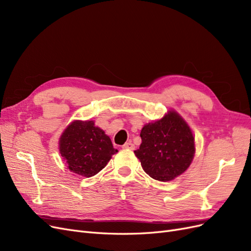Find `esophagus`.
Here are the masks:
<instances>
[{"label": "esophagus", "mask_w": 251, "mask_h": 251, "mask_svg": "<svg viewBox=\"0 0 251 251\" xmlns=\"http://www.w3.org/2000/svg\"><path fill=\"white\" fill-rule=\"evenodd\" d=\"M124 148H125V149L134 150V149H135V146H134V144H133L131 141H128V142H126V143L124 144Z\"/></svg>", "instance_id": "esophagus-1"}]
</instances>
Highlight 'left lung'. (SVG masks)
<instances>
[{
  "mask_svg": "<svg viewBox=\"0 0 251 251\" xmlns=\"http://www.w3.org/2000/svg\"><path fill=\"white\" fill-rule=\"evenodd\" d=\"M141 144L135 155L143 171L159 181H170L187 170L195 154L191 128L176 112L146 125L140 133Z\"/></svg>",
  "mask_w": 251,
  "mask_h": 251,
  "instance_id": "obj_1",
  "label": "left lung"
}]
</instances>
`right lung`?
<instances>
[{
  "mask_svg": "<svg viewBox=\"0 0 251 251\" xmlns=\"http://www.w3.org/2000/svg\"><path fill=\"white\" fill-rule=\"evenodd\" d=\"M59 151L73 173L92 177L117 153L109 136L94 121H73L59 139Z\"/></svg>",
  "mask_w": 251,
  "mask_h": 251,
  "instance_id": "add662e5",
  "label": "right lung"
}]
</instances>
